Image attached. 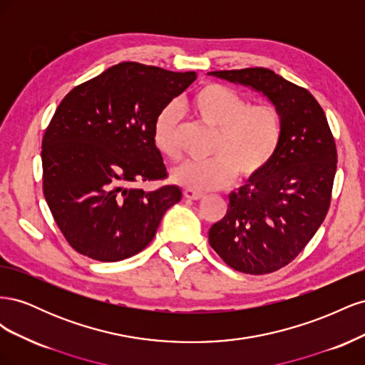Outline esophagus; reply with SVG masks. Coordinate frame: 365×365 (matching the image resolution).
<instances>
[{"label": "esophagus", "mask_w": 365, "mask_h": 365, "mask_svg": "<svg viewBox=\"0 0 365 365\" xmlns=\"http://www.w3.org/2000/svg\"><path fill=\"white\" fill-rule=\"evenodd\" d=\"M184 196L187 197V200H190V201H201V200H204V197H205L204 193L192 190V189H185L184 190Z\"/></svg>", "instance_id": "obj_1"}]
</instances>
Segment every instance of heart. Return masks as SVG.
<instances>
[{"label":"heart","mask_w":365,"mask_h":365,"mask_svg":"<svg viewBox=\"0 0 365 365\" xmlns=\"http://www.w3.org/2000/svg\"><path fill=\"white\" fill-rule=\"evenodd\" d=\"M190 106L205 123L217 128L213 157L187 161L172 169L170 178L196 192L217 190L240 178H252L272 161L283 137L280 109L271 102L248 103L233 88L208 82L197 90ZM181 111L175 103L164 106L153 121V145L165 158L178 160Z\"/></svg>","instance_id":"1"}]
</instances>
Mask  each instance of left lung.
I'll return each mask as SVG.
<instances>
[{
  "instance_id": "1",
  "label": "left lung",
  "mask_w": 365,
  "mask_h": 365,
  "mask_svg": "<svg viewBox=\"0 0 365 365\" xmlns=\"http://www.w3.org/2000/svg\"><path fill=\"white\" fill-rule=\"evenodd\" d=\"M254 88L280 109L283 137L267 169L230 193L227 215L208 242L230 268L262 275L291 263L329 212L336 173V145L323 108L306 88L272 70L212 71Z\"/></svg>"
}]
</instances>
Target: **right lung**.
<instances>
[{
  "label": "right lung",
  "mask_w": 365,
  "mask_h": 365,
  "mask_svg": "<svg viewBox=\"0 0 365 365\" xmlns=\"http://www.w3.org/2000/svg\"><path fill=\"white\" fill-rule=\"evenodd\" d=\"M195 79V71L121 62L63 97L42 138V189L77 252L101 262L132 257L180 202V187L145 192L134 184L168 178L153 121Z\"/></svg>",
  "instance_id": "add662e5"
}]
</instances>
